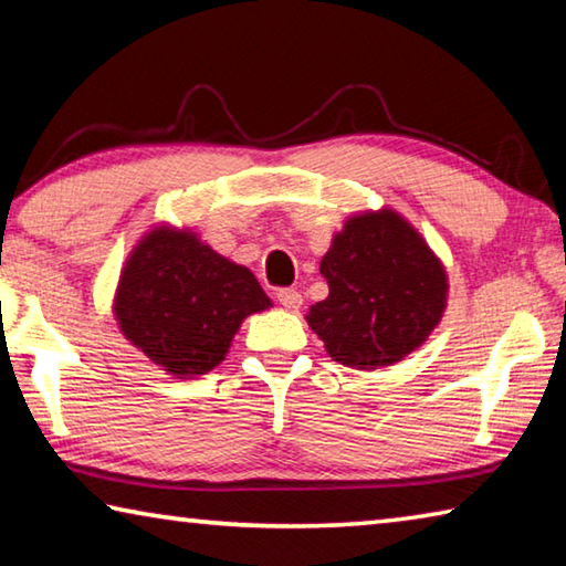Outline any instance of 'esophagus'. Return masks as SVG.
<instances>
[{"instance_id": "1", "label": "esophagus", "mask_w": 566, "mask_h": 566, "mask_svg": "<svg viewBox=\"0 0 566 566\" xmlns=\"http://www.w3.org/2000/svg\"><path fill=\"white\" fill-rule=\"evenodd\" d=\"M276 302H280L284 310L296 312L302 306V294L296 290H276Z\"/></svg>"}]
</instances>
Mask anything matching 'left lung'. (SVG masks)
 <instances>
[{"instance_id": "left-lung-1", "label": "left lung", "mask_w": 566, "mask_h": 566, "mask_svg": "<svg viewBox=\"0 0 566 566\" xmlns=\"http://www.w3.org/2000/svg\"><path fill=\"white\" fill-rule=\"evenodd\" d=\"M319 272L329 296L306 322L334 361L379 369L415 352L442 319L447 272L415 227L391 209L347 219Z\"/></svg>"}]
</instances>
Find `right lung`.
<instances>
[{"label":"right lung","instance_id":"obj_1","mask_svg":"<svg viewBox=\"0 0 566 566\" xmlns=\"http://www.w3.org/2000/svg\"><path fill=\"white\" fill-rule=\"evenodd\" d=\"M270 304L247 266L189 229L157 227L124 264L114 314L134 347L181 379L212 371L244 317Z\"/></svg>","mask_w":566,"mask_h":566}]
</instances>
